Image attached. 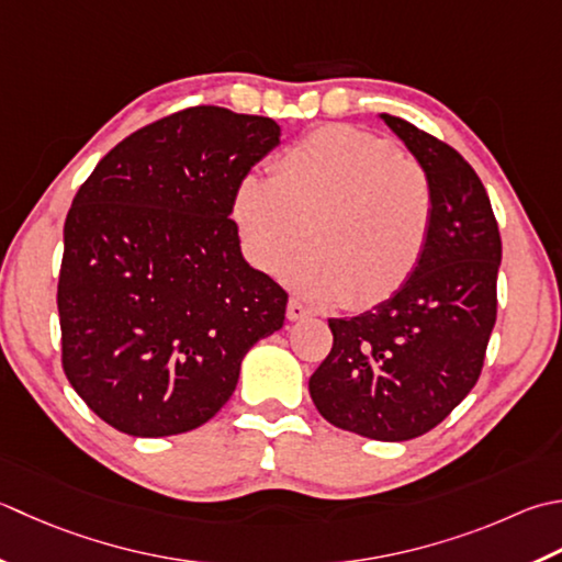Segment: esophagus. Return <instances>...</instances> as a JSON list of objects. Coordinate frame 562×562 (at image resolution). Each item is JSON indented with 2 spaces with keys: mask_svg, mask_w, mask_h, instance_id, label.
I'll return each mask as SVG.
<instances>
[{
  "mask_svg": "<svg viewBox=\"0 0 562 562\" xmlns=\"http://www.w3.org/2000/svg\"><path fill=\"white\" fill-rule=\"evenodd\" d=\"M310 314H312L310 306H304L300 300H290L288 302V318H290V322H300V318L310 316Z\"/></svg>",
  "mask_w": 562,
  "mask_h": 562,
  "instance_id": "obj_1",
  "label": "esophagus"
}]
</instances>
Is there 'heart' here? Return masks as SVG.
I'll return each mask as SVG.
<instances>
[{
  "instance_id": "1",
  "label": "heart",
  "mask_w": 562,
  "mask_h": 562,
  "mask_svg": "<svg viewBox=\"0 0 562 562\" xmlns=\"http://www.w3.org/2000/svg\"><path fill=\"white\" fill-rule=\"evenodd\" d=\"M240 244L262 272H280L306 238L314 248L284 280L310 300L350 310L406 288L431 246L436 190L419 162L356 126H324L282 153L272 178L248 172L231 196Z\"/></svg>"
}]
</instances>
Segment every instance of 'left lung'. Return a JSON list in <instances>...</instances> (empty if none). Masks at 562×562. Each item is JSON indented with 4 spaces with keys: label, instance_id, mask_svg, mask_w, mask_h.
Here are the masks:
<instances>
[{
    "label": "left lung",
    "instance_id": "obj_1",
    "mask_svg": "<svg viewBox=\"0 0 562 562\" xmlns=\"http://www.w3.org/2000/svg\"><path fill=\"white\" fill-rule=\"evenodd\" d=\"M436 190L422 268L397 294L353 318H328L331 353L310 378L328 424L375 441H409L468 397L497 322L502 236L485 184L448 143L382 114Z\"/></svg>",
    "mask_w": 562,
    "mask_h": 562
}]
</instances>
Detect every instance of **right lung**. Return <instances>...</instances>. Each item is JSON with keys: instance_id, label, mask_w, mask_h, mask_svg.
<instances>
[{"instance_id": "add662e5", "label": "right lung", "mask_w": 562, "mask_h": 562, "mask_svg": "<svg viewBox=\"0 0 562 562\" xmlns=\"http://www.w3.org/2000/svg\"><path fill=\"white\" fill-rule=\"evenodd\" d=\"M280 143L268 116L190 106L97 162L65 218L63 370L116 431L158 438L206 424L240 360L284 324V292L240 256L231 196Z\"/></svg>"}]
</instances>
